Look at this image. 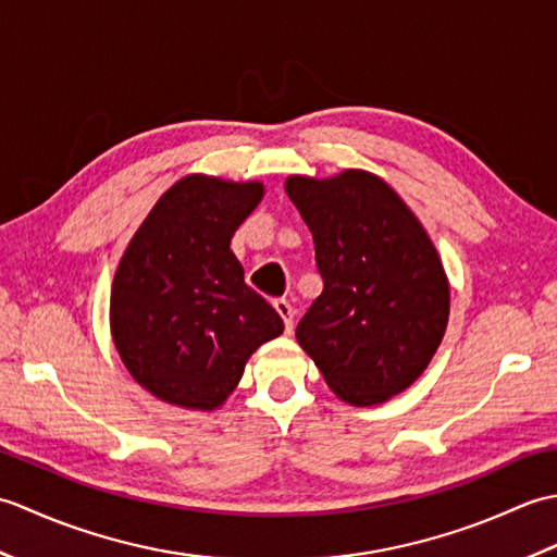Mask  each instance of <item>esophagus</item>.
Returning <instances> with one entry per match:
<instances>
[{"mask_svg": "<svg viewBox=\"0 0 557 557\" xmlns=\"http://www.w3.org/2000/svg\"><path fill=\"white\" fill-rule=\"evenodd\" d=\"M275 311L280 313L282 321H285V333L292 335V330H294V309H292V304L287 299H277L275 301Z\"/></svg>", "mask_w": 557, "mask_h": 557, "instance_id": "34e87169", "label": "esophagus"}]
</instances>
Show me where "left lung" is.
<instances>
[{
    "mask_svg": "<svg viewBox=\"0 0 557 557\" xmlns=\"http://www.w3.org/2000/svg\"><path fill=\"white\" fill-rule=\"evenodd\" d=\"M285 191L313 234L323 294L297 339L327 387L373 407L417 381L445 337L449 282L429 232L381 176L292 174Z\"/></svg>",
    "mask_w": 557,
    "mask_h": 557,
    "instance_id": "1",
    "label": "left lung"
}]
</instances>
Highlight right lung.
Returning a JSON list of instances; mask_svg holds the SVG:
<instances>
[{
	"mask_svg": "<svg viewBox=\"0 0 557 557\" xmlns=\"http://www.w3.org/2000/svg\"><path fill=\"white\" fill-rule=\"evenodd\" d=\"M265 196L260 182L186 174L128 242L110 294V330L134 381L168 405L215 411L282 318L244 282L230 248Z\"/></svg>",
	"mask_w": 557,
	"mask_h": 557,
	"instance_id": "right-lung-1",
	"label": "right lung"
}]
</instances>
